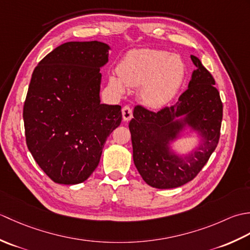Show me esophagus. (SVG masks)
I'll list each match as a JSON object with an SVG mask.
<instances>
[{
  "label": "esophagus",
  "mask_w": 250,
  "mask_h": 250,
  "mask_svg": "<svg viewBox=\"0 0 250 250\" xmlns=\"http://www.w3.org/2000/svg\"><path fill=\"white\" fill-rule=\"evenodd\" d=\"M132 116H133V111H132V108L130 106H124V107H122V118H124V120L129 121L132 118Z\"/></svg>",
  "instance_id": "34e87169"
}]
</instances>
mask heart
<instances>
[{
    "instance_id": "b5f03b06",
    "label": "heart",
    "mask_w": 250,
    "mask_h": 250,
    "mask_svg": "<svg viewBox=\"0 0 250 250\" xmlns=\"http://www.w3.org/2000/svg\"><path fill=\"white\" fill-rule=\"evenodd\" d=\"M118 75H111L109 83L124 92L125 84L140 89V99L150 108H160L178 92L185 79L186 66L178 55L161 49L130 51L118 66Z\"/></svg>"
}]
</instances>
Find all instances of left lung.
Returning a JSON list of instances; mask_svg holds the SVG:
<instances>
[{
	"label": "left lung",
	"instance_id": "left-lung-1",
	"mask_svg": "<svg viewBox=\"0 0 250 250\" xmlns=\"http://www.w3.org/2000/svg\"><path fill=\"white\" fill-rule=\"evenodd\" d=\"M196 70L188 89L172 106L159 111L136 105L130 121L133 160L146 184L158 189L177 188L192 180L208 161L218 145L222 121V102L215 79L191 56ZM185 115L183 120L175 121ZM198 130L202 144L194 153L182 158L169 152L168 144L186 125Z\"/></svg>",
	"mask_w": 250,
	"mask_h": 250
}]
</instances>
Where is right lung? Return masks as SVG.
<instances>
[{"instance_id": "1", "label": "right lung", "mask_w": 250, "mask_h": 250, "mask_svg": "<svg viewBox=\"0 0 250 250\" xmlns=\"http://www.w3.org/2000/svg\"><path fill=\"white\" fill-rule=\"evenodd\" d=\"M102 42H67L39 63L23 105L25 141L34 160L57 184L84 182L120 125V105L101 104Z\"/></svg>"}]
</instances>
